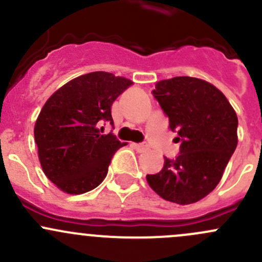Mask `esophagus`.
<instances>
[{"mask_svg":"<svg viewBox=\"0 0 262 262\" xmlns=\"http://www.w3.org/2000/svg\"><path fill=\"white\" fill-rule=\"evenodd\" d=\"M132 147L136 148L138 152H144V150L148 149V146L146 143H132Z\"/></svg>","mask_w":262,"mask_h":262,"instance_id":"esophagus-1","label":"esophagus"}]
</instances>
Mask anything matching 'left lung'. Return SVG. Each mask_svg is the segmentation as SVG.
<instances>
[{"instance_id": "left-lung-1", "label": "left lung", "mask_w": 262, "mask_h": 262, "mask_svg": "<svg viewBox=\"0 0 262 262\" xmlns=\"http://www.w3.org/2000/svg\"><path fill=\"white\" fill-rule=\"evenodd\" d=\"M153 96L168 116L181 142L175 160L165 157L160 172L147 182L162 199L192 204L215 189L237 147V114L223 92L195 77H173L156 83Z\"/></svg>"}]
</instances>
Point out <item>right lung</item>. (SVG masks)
I'll return each mask as SVG.
<instances>
[{"mask_svg":"<svg viewBox=\"0 0 262 262\" xmlns=\"http://www.w3.org/2000/svg\"><path fill=\"white\" fill-rule=\"evenodd\" d=\"M132 83L109 72H91L67 82L47 100L34 137L44 173L63 192L83 194L106 178L112 157L126 143L112 133L101 134L100 125L114 124L113 102Z\"/></svg>","mask_w":262,"mask_h":262,"instance_id":"1","label":"right lung"}]
</instances>
